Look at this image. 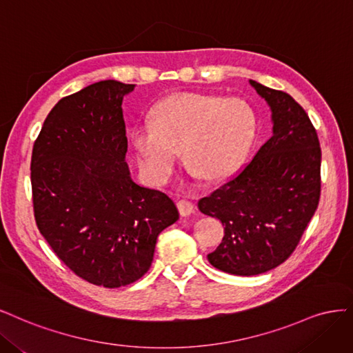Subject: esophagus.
I'll return each instance as SVG.
<instances>
[{
  "mask_svg": "<svg viewBox=\"0 0 353 353\" xmlns=\"http://www.w3.org/2000/svg\"><path fill=\"white\" fill-rule=\"evenodd\" d=\"M177 208H179L180 215L188 217V215H190L193 212V210H195V205H193V202H190L188 199H180L177 202Z\"/></svg>",
  "mask_w": 353,
  "mask_h": 353,
  "instance_id": "34e87169",
  "label": "esophagus"
}]
</instances>
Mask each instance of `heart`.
Instances as JSON below:
<instances>
[{"label":"heart","mask_w":353,"mask_h":353,"mask_svg":"<svg viewBox=\"0 0 353 353\" xmlns=\"http://www.w3.org/2000/svg\"><path fill=\"white\" fill-rule=\"evenodd\" d=\"M256 120L239 98L179 92L152 110V120L136 123L130 136L143 176L164 185L185 148L189 167L207 180L230 173L242 161L255 134Z\"/></svg>","instance_id":"b5f03b06"}]
</instances>
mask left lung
Segmentation results:
<instances>
[{"instance_id": "left-lung-1", "label": "left lung", "mask_w": 353, "mask_h": 353, "mask_svg": "<svg viewBox=\"0 0 353 353\" xmlns=\"http://www.w3.org/2000/svg\"><path fill=\"white\" fill-rule=\"evenodd\" d=\"M272 111V136L229 180L201 198V212L224 225L210 264L256 276L299 245L321 195V148L306 111L289 94L249 81Z\"/></svg>"}]
</instances>
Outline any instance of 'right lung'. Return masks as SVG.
<instances>
[{
    "label": "right lung",
    "instance_id": "right-lung-1",
    "mask_svg": "<svg viewBox=\"0 0 353 353\" xmlns=\"http://www.w3.org/2000/svg\"><path fill=\"white\" fill-rule=\"evenodd\" d=\"M117 81L61 98L33 143V214L55 255L81 279L108 289L150 270L157 237L179 220L174 202L130 179Z\"/></svg>",
    "mask_w": 353,
    "mask_h": 353
}]
</instances>
